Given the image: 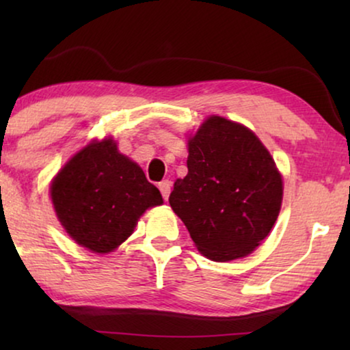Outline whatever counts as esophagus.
Segmentation results:
<instances>
[{
  "label": "esophagus",
  "instance_id": "34e87169",
  "mask_svg": "<svg viewBox=\"0 0 350 350\" xmlns=\"http://www.w3.org/2000/svg\"><path fill=\"white\" fill-rule=\"evenodd\" d=\"M170 188H172V183L169 180H162L159 183V189H161V194L162 198H164L165 200L169 199V194H170Z\"/></svg>",
  "mask_w": 350,
  "mask_h": 350
}]
</instances>
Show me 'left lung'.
I'll list each match as a JSON object with an SVG mask.
<instances>
[{
    "mask_svg": "<svg viewBox=\"0 0 350 350\" xmlns=\"http://www.w3.org/2000/svg\"><path fill=\"white\" fill-rule=\"evenodd\" d=\"M188 175L169 202L198 250L213 261L247 256L279 217L284 185L275 162L250 129L210 116L188 140Z\"/></svg>",
    "mask_w": 350,
    "mask_h": 350,
    "instance_id": "obj_1",
    "label": "left lung"
}]
</instances>
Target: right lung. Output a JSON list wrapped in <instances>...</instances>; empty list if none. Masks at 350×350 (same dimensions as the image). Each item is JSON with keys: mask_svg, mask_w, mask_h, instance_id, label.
Wrapping results in <instances>:
<instances>
[{"mask_svg": "<svg viewBox=\"0 0 350 350\" xmlns=\"http://www.w3.org/2000/svg\"><path fill=\"white\" fill-rule=\"evenodd\" d=\"M57 218L76 243L108 253L133 232L162 196L111 138L92 142L66 162L51 185Z\"/></svg>", "mask_w": 350, "mask_h": 350, "instance_id": "right-lung-1", "label": "right lung"}]
</instances>
